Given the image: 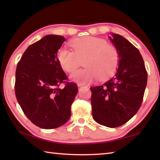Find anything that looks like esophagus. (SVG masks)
<instances>
[{
    "instance_id": "obj_1",
    "label": "esophagus",
    "mask_w": 160,
    "mask_h": 160,
    "mask_svg": "<svg viewBox=\"0 0 160 160\" xmlns=\"http://www.w3.org/2000/svg\"><path fill=\"white\" fill-rule=\"evenodd\" d=\"M78 89H82V88H87V87L84 86L83 84H78Z\"/></svg>"
}]
</instances>
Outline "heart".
<instances>
[{
  "label": "heart",
  "instance_id": "heart-1",
  "mask_svg": "<svg viewBox=\"0 0 160 160\" xmlns=\"http://www.w3.org/2000/svg\"><path fill=\"white\" fill-rule=\"evenodd\" d=\"M73 52L62 48L56 58L60 66L68 73L76 69L83 60V69L77 70L71 75V80L81 83H89L99 77L106 80L113 75L120 62L118 49L105 39L93 36L75 38L70 42Z\"/></svg>",
  "mask_w": 160,
  "mask_h": 160
}]
</instances>
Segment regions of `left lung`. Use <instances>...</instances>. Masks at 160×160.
<instances>
[{"instance_id":"obj_1","label":"left lung","mask_w":160,"mask_h":160,"mask_svg":"<svg viewBox=\"0 0 160 160\" xmlns=\"http://www.w3.org/2000/svg\"><path fill=\"white\" fill-rule=\"evenodd\" d=\"M112 36L109 39L120 54L117 73L107 82L90 89L95 121L115 128L127 123L140 108L148 74L136 47L123 36L116 33Z\"/></svg>"}]
</instances>
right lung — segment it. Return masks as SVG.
Listing matches in <instances>:
<instances>
[{
  "instance_id": "1",
  "label": "right lung",
  "mask_w": 160,
  "mask_h": 160,
  "mask_svg": "<svg viewBox=\"0 0 160 160\" xmlns=\"http://www.w3.org/2000/svg\"><path fill=\"white\" fill-rule=\"evenodd\" d=\"M65 40L58 35L44 36L28 47L17 64V101L29 120L42 128H56L69 120L78 91L57 60L58 51ZM62 83L65 87L60 89Z\"/></svg>"
}]
</instances>
